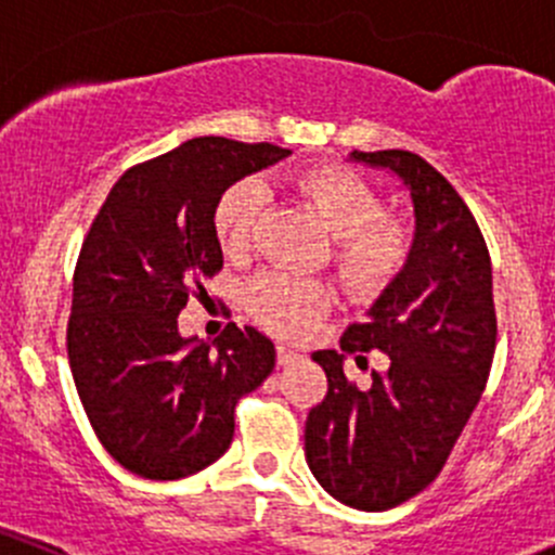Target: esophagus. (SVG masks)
I'll list each match as a JSON object with an SVG mask.
<instances>
[{
  "label": "esophagus",
  "instance_id": "esophagus-1",
  "mask_svg": "<svg viewBox=\"0 0 555 555\" xmlns=\"http://www.w3.org/2000/svg\"><path fill=\"white\" fill-rule=\"evenodd\" d=\"M295 360H300L298 351L289 349V346H284V344L276 346V362H279V365H289V362H295Z\"/></svg>",
  "mask_w": 555,
  "mask_h": 555
}]
</instances>
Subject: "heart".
Returning <instances> with one entry per match:
<instances>
[{
	"mask_svg": "<svg viewBox=\"0 0 555 555\" xmlns=\"http://www.w3.org/2000/svg\"><path fill=\"white\" fill-rule=\"evenodd\" d=\"M293 190L335 236L333 266L349 293L373 298L405 271L413 246L411 228L384 215L382 195L360 173L346 166H311L295 173ZM262 206L266 195L255 179H238L217 198L211 222L228 257L249 251ZM244 304L266 330L300 338L333 309V289L322 279L266 271L246 284Z\"/></svg>",
	"mask_w": 555,
	"mask_h": 555,
	"instance_id": "1",
	"label": "heart"
}]
</instances>
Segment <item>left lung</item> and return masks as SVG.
<instances>
[{"mask_svg": "<svg viewBox=\"0 0 555 555\" xmlns=\"http://www.w3.org/2000/svg\"><path fill=\"white\" fill-rule=\"evenodd\" d=\"M351 158L408 184L416 238L405 271L340 338L344 353L384 350L390 371L357 390L343 354L313 351L327 395L306 418V462L330 496L378 513L416 496L443 469L489 382L496 311L489 246L449 179L408 150H354Z\"/></svg>", "mask_w": 555, "mask_h": 555, "instance_id": "1", "label": "left lung"}]
</instances>
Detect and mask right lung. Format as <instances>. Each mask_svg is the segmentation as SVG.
<instances>
[{
  "instance_id": "1",
  "label": "right lung",
  "mask_w": 555,
  "mask_h": 555,
  "mask_svg": "<svg viewBox=\"0 0 555 555\" xmlns=\"http://www.w3.org/2000/svg\"><path fill=\"white\" fill-rule=\"evenodd\" d=\"M276 144L198 137L131 166L93 217L66 324L72 378L99 443L150 480H177L228 451L236 402L273 371V344L228 324L184 340L179 311L222 268L215 204L233 182L287 158Z\"/></svg>"
}]
</instances>
